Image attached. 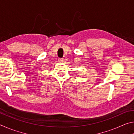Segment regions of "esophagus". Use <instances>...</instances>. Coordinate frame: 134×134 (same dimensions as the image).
<instances>
[{
    "label": "esophagus",
    "instance_id": "34e87169",
    "mask_svg": "<svg viewBox=\"0 0 134 134\" xmlns=\"http://www.w3.org/2000/svg\"><path fill=\"white\" fill-rule=\"evenodd\" d=\"M63 61H64L63 58H58V62H63Z\"/></svg>",
    "mask_w": 134,
    "mask_h": 134
}]
</instances>
